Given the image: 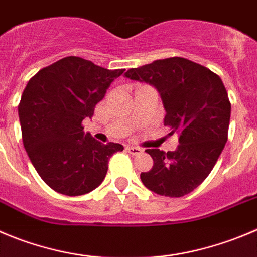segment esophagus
<instances>
[{"label": "esophagus", "mask_w": 257, "mask_h": 257, "mask_svg": "<svg viewBox=\"0 0 257 257\" xmlns=\"http://www.w3.org/2000/svg\"><path fill=\"white\" fill-rule=\"evenodd\" d=\"M126 150L128 151V153L131 154V155H140V154H143V149L138 148V146H126Z\"/></svg>", "instance_id": "esophagus-1"}]
</instances>
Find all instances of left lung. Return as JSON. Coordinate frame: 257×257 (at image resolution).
Instances as JSON below:
<instances>
[{"instance_id":"8db88e82","label":"left lung","mask_w":257,"mask_h":257,"mask_svg":"<svg viewBox=\"0 0 257 257\" xmlns=\"http://www.w3.org/2000/svg\"><path fill=\"white\" fill-rule=\"evenodd\" d=\"M124 75L159 90L167 112L164 124L179 135L177 150H146L154 165L141 173V182L165 197L193 192L212 172L228 138L231 103L223 82L208 68L179 57L133 68Z\"/></svg>"}]
</instances>
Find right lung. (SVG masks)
Returning a JSON list of instances; mask_svg holds the SVG:
<instances>
[{
  "label": "right lung",
  "mask_w": 257,
  "mask_h": 257,
  "mask_svg": "<svg viewBox=\"0 0 257 257\" xmlns=\"http://www.w3.org/2000/svg\"><path fill=\"white\" fill-rule=\"evenodd\" d=\"M124 69H106L79 57H67L39 70L19 103L23 143L41 179L55 192L75 197L96 189L108 160L121 144H102L82 122Z\"/></svg>",
  "instance_id": "right-lung-1"
}]
</instances>
